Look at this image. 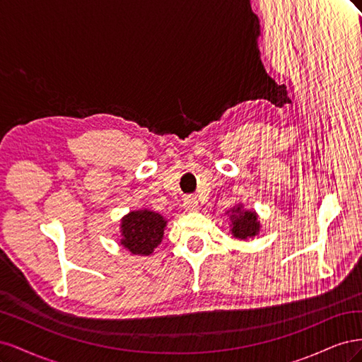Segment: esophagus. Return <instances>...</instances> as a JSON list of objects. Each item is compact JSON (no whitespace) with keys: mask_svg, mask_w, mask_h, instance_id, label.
<instances>
[{"mask_svg":"<svg viewBox=\"0 0 362 362\" xmlns=\"http://www.w3.org/2000/svg\"><path fill=\"white\" fill-rule=\"evenodd\" d=\"M182 205H184L185 210L193 211V210H196V208H198V199H196L194 196H185L184 201H182Z\"/></svg>","mask_w":362,"mask_h":362,"instance_id":"34e87169","label":"esophagus"}]
</instances>
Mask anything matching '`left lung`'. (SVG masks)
Returning <instances> with one entry per match:
<instances>
[{"label": "left lung", "instance_id": "obj_1", "mask_svg": "<svg viewBox=\"0 0 362 362\" xmlns=\"http://www.w3.org/2000/svg\"><path fill=\"white\" fill-rule=\"evenodd\" d=\"M233 234L237 238H250L255 237L259 231V222L257 221V214L254 211H242V208L237 206L233 210Z\"/></svg>", "mask_w": 362, "mask_h": 362}]
</instances>
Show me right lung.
<instances>
[{
	"label": "right lung",
	"instance_id": "right-lung-1",
	"mask_svg": "<svg viewBox=\"0 0 362 362\" xmlns=\"http://www.w3.org/2000/svg\"><path fill=\"white\" fill-rule=\"evenodd\" d=\"M164 226L166 221L158 213L131 211L122 221L124 238L120 240V245L134 255H149L161 243Z\"/></svg>",
	"mask_w": 362,
	"mask_h": 362
}]
</instances>
